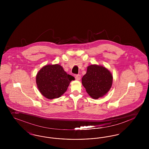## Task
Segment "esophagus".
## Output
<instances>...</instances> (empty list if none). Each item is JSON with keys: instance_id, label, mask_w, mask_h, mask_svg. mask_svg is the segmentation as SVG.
Here are the masks:
<instances>
[{"instance_id": "obj_1", "label": "esophagus", "mask_w": 149, "mask_h": 149, "mask_svg": "<svg viewBox=\"0 0 149 149\" xmlns=\"http://www.w3.org/2000/svg\"><path fill=\"white\" fill-rule=\"evenodd\" d=\"M80 79H81L80 75H75V79L77 80H80Z\"/></svg>"}]
</instances>
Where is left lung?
Here are the masks:
<instances>
[{
    "mask_svg": "<svg viewBox=\"0 0 149 149\" xmlns=\"http://www.w3.org/2000/svg\"><path fill=\"white\" fill-rule=\"evenodd\" d=\"M82 84L93 99L105 95L112 87L113 75L104 66L93 64L87 67L86 73L83 77Z\"/></svg>",
    "mask_w": 149,
    "mask_h": 149,
    "instance_id": "8db88e82",
    "label": "left lung"
}]
</instances>
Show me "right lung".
<instances>
[{
  "instance_id": "right-lung-1",
  "label": "right lung",
  "mask_w": 149,
  "mask_h": 149,
  "mask_svg": "<svg viewBox=\"0 0 149 149\" xmlns=\"http://www.w3.org/2000/svg\"><path fill=\"white\" fill-rule=\"evenodd\" d=\"M74 77L68 74L59 64L46 65L36 75L37 86L43 97L49 99L60 97L67 91Z\"/></svg>"
}]
</instances>
